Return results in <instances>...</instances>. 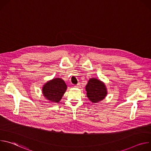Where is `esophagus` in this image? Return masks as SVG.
<instances>
[{"instance_id":"obj_1","label":"esophagus","mask_w":151,"mask_h":151,"mask_svg":"<svg viewBox=\"0 0 151 151\" xmlns=\"http://www.w3.org/2000/svg\"><path fill=\"white\" fill-rule=\"evenodd\" d=\"M74 87H75V88H80V87H81V86H80V83H78L77 85H75V86H74Z\"/></svg>"}]
</instances>
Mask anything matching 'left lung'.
<instances>
[{"label":"left lung","mask_w":151,"mask_h":151,"mask_svg":"<svg viewBox=\"0 0 151 151\" xmlns=\"http://www.w3.org/2000/svg\"><path fill=\"white\" fill-rule=\"evenodd\" d=\"M87 96L93 103H97L105 99L107 90L104 83L96 78H90L85 87Z\"/></svg>","instance_id":"8db88e82"}]
</instances>
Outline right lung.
I'll use <instances>...</instances> for the list:
<instances>
[{
	"instance_id": "1",
	"label": "right lung",
	"mask_w": 151,
	"mask_h": 151,
	"mask_svg": "<svg viewBox=\"0 0 151 151\" xmlns=\"http://www.w3.org/2000/svg\"><path fill=\"white\" fill-rule=\"evenodd\" d=\"M67 85L60 78L48 81L42 87V94L51 103H59L67 90Z\"/></svg>"
}]
</instances>
